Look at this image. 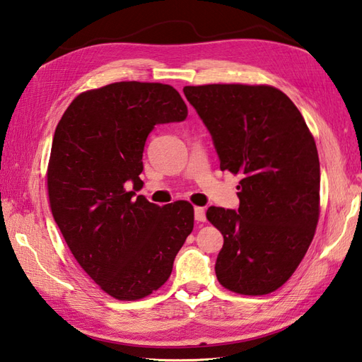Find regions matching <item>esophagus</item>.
Segmentation results:
<instances>
[{"mask_svg":"<svg viewBox=\"0 0 362 362\" xmlns=\"http://www.w3.org/2000/svg\"><path fill=\"white\" fill-rule=\"evenodd\" d=\"M194 219L197 222H205L206 221V214H205L204 208H200V206L194 208Z\"/></svg>","mask_w":362,"mask_h":362,"instance_id":"obj_1","label":"esophagus"}]
</instances>
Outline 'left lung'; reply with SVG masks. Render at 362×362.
<instances>
[{
  "label": "left lung",
  "mask_w": 362,
  "mask_h": 362,
  "mask_svg": "<svg viewBox=\"0 0 362 362\" xmlns=\"http://www.w3.org/2000/svg\"><path fill=\"white\" fill-rule=\"evenodd\" d=\"M211 134L221 170L240 174L238 209L209 206L223 236L216 276L225 288L268 295L290 279L313 240L321 170L304 117L272 86H185Z\"/></svg>",
  "instance_id": "8db88e82"
}]
</instances>
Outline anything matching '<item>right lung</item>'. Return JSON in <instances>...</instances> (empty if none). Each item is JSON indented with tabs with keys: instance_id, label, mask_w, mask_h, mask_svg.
I'll return each mask as SVG.
<instances>
[{
	"instance_id": "add662e5",
	"label": "right lung",
	"mask_w": 362,
	"mask_h": 362,
	"mask_svg": "<svg viewBox=\"0 0 362 362\" xmlns=\"http://www.w3.org/2000/svg\"><path fill=\"white\" fill-rule=\"evenodd\" d=\"M187 115L173 86L120 81L83 92L57 124L50 209L80 267L115 299L136 300L160 288L194 226L188 202L158 206L136 197L149 132Z\"/></svg>"
}]
</instances>
